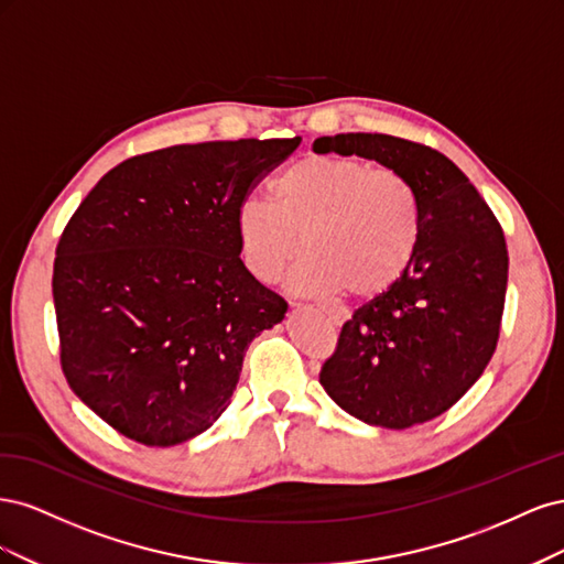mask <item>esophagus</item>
I'll use <instances>...</instances> for the list:
<instances>
[{
	"label": "esophagus",
	"instance_id": "1",
	"mask_svg": "<svg viewBox=\"0 0 564 564\" xmlns=\"http://www.w3.org/2000/svg\"><path fill=\"white\" fill-rule=\"evenodd\" d=\"M317 311L327 315L334 324H338V327H340V324H344V322H346V317H348V315H346V311L334 308V305H317Z\"/></svg>",
	"mask_w": 564,
	"mask_h": 564
}]
</instances>
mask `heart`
Here are the masks:
<instances>
[{
  "mask_svg": "<svg viewBox=\"0 0 564 564\" xmlns=\"http://www.w3.org/2000/svg\"><path fill=\"white\" fill-rule=\"evenodd\" d=\"M275 202L242 199L237 242L256 280L275 282L303 249L294 284L303 292L377 299L412 265L421 240L414 187L395 169L357 158L308 155L272 183Z\"/></svg>",
  "mask_w": 564,
  "mask_h": 564,
  "instance_id": "b5f03b06",
  "label": "heart"
}]
</instances>
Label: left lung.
I'll return each instance as SVG.
<instances>
[{
    "label": "left lung",
    "mask_w": 564,
    "mask_h": 564,
    "mask_svg": "<svg viewBox=\"0 0 564 564\" xmlns=\"http://www.w3.org/2000/svg\"><path fill=\"white\" fill-rule=\"evenodd\" d=\"M313 150L395 169L414 187L421 214L412 265L344 324L319 383L369 425L402 431L445 414L497 350L508 284L499 220L466 174L429 145L388 133H336Z\"/></svg>",
    "instance_id": "8db88e82"
}]
</instances>
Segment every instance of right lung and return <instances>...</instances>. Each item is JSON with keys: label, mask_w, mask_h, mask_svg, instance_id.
Listing matches in <instances>:
<instances>
[{"label": "right lung", "mask_w": 564, "mask_h": 564, "mask_svg": "<svg viewBox=\"0 0 564 564\" xmlns=\"http://www.w3.org/2000/svg\"><path fill=\"white\" fill-rule=\"evenodd\" d=\"M294 139L172 145L100 178L56 247L61 367L117 433L172 447L226 412L286 301L240 259L235 214Z\"/></svg>", "instance_id": "obj_1"}]
</instances>
